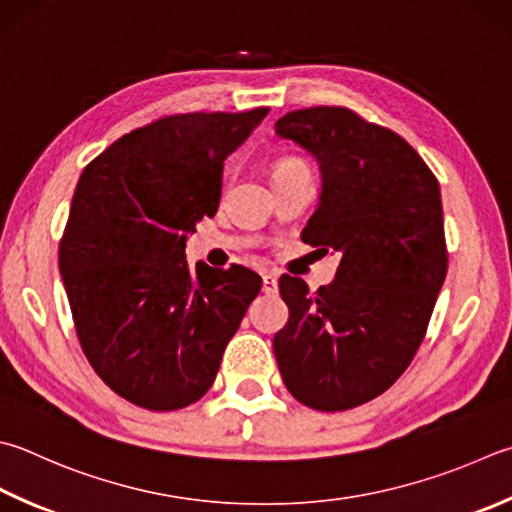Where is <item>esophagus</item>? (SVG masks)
Here are the masks:
<instances>
[{"label":"esophagus","mask_w":512,"mask_h":512,"mask_svg":"<svg viewBox=\"0 0 512 512\" xmlns=\"http://www.w3.org/2000/svg\"><path fill=\"white\" fill-rule=\"evenodd\" d=\"M276 289H278L276 276L265 272V274H263V292H265V294H276Z\"/></svg>","instance_id":"esophagus-1"}]
</instances>
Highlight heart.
<instances>
[{"label": "heart", "mask_w": 512, "mask_h": 512, "mask_svg": "<svg viewBox=\"0 0 512 512\" xmlns=\"http://www.w3.org/2000/svg\"><path fill=\"white\" fill-rule=\"evenodd\" d=\"M301 169H307L303 160H298V158H281L272 167V176H278V173H287V171H301Z\"/></svg>", "instance_id": "heart-1"}]
</instances>
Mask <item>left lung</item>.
<instances>
[{
	"instance_id": "8db88e82",
	"label": "left lung",
	"mask_w": 512,
	"mask_h": 512,
	"mask_svg": "<svg viewBox=\"0 0 512 512\" xmlns=\"http://www.w3.org/2000/svg\"><path fill=\"white\" fill-rule=\"evenodd\" d=\"M274 127L321 169L301 238L341 254L314 294L296 276L278 281L289 318L276 363L303 406L350 410L388 390L426 336L448 272L439 182L401 136L343 106L292 111Z\"/></svg>"
}]
</instances>
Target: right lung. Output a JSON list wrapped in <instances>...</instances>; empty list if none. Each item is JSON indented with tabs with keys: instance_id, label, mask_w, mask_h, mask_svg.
Returning a JSON list of instances; mask_svg holds the SVG:
<instances>
[{
	"instance_id": "add662e5",
	"label": "right lung",
	"mask_w": 512,
	"mask_h": 512,
	"mask_svg": "<svg viewBox=\"0 0 512 512\" xmlns=\"http://www.w3.org/2000/svg\"><path fill=\"white\" fill-rule=\"evenodd\" d=\"M267 113L169 115L115 140L77 182L60 243L77 339L100 379L140 408L198 401L260 292L252 269L189 267L185 247L218 211L227 156Z\"/></svg>"
}]
</instances>
